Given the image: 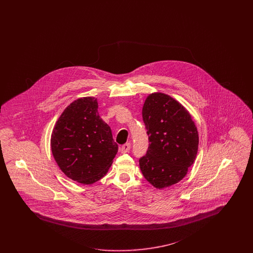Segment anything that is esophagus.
Segmentation results:
<instances>
[{
  "label": "esophagus",
  "instance_id": "obj_1",
  "mask_svg": "<svg viewBox=\"0 0 253 253\" xmlns=\"http://www.w3.org/2000/svg\"><path fill=\"white\" fill-rule=\"evenodd\" d=\"M130 143H126V144H124V145L122 146V147H121V152H122V153H127V152H129V150H130Z\"/></svg>",
  "mask_w": 253,
  "mask_h": 253
}]
</instances>
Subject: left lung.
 Segmentation results:
<instances>
[{
    "mask_svg": "<svg viewBox=\"0 0 253 253\" xmlns=\"http://www.w3.org/2000/svg\"><path fill=\"white\" fill-rule=\"evenodd\" d=\"M142 115L150 143L139 160L143 175L159 189L176 184L198 153L199 133L191 116L176 100L162 92L147 96Z\"/></svg>",
    "mask_w": 253,
    "mask_h": 253,
    "instance_id": "1",
    "label": "left lung"
}]
</instances>
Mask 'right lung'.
Returning a JSON list of instances; mask_svg holds the SVG:
<instances>
[{"label":"right lung","instance_id":"obj_1","mask_svg":"<svg viewBox=\"0 0 253 253\" xmlns=\"http://www.w3.org/2000/svg\"><path fill=\"white\" fill-rule=\"evenodd\" d=\"M94 97L72 102L55 123L51 149L67 176L84 184L106 175L118 152L110 127L98 115Z\"/></svg>","mask_w":253,"mask_h":253}]
</instances>
